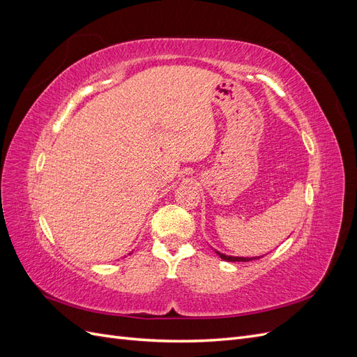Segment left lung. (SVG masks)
<instances>
[{
    "mask_svg": "<svg viewBox=\"0 0 357 357\" xmlns=\"http://www.w3.org/2000/svg\"><path fill=\"white\" fill-rule=\"evenodd\" d=\"M218 255L223 259V261H228V262H248L252 261V259H256V257H234V256H226V255H222L218 252Z\"/></svg>",
    "mask_w": 357,
    "mask_h": 357,
    "instance_id": "obj_1",
    "label": "left lung"
}]
</instances>
